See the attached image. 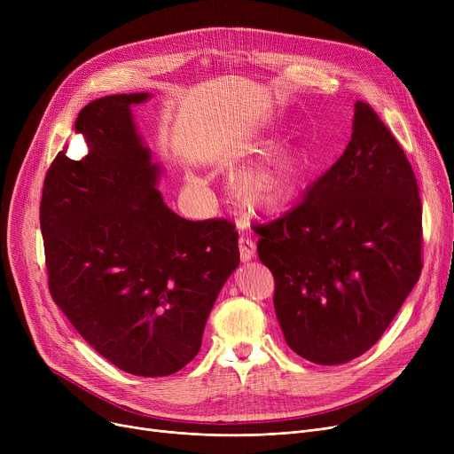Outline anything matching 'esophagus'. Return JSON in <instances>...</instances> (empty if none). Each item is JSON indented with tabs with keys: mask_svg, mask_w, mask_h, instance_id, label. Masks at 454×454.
I'll return each mask as SVG.
<instances>
[{
	"mask_svg": "<svg viewBox=\"0 0 454 454\" xmlns=\"http://www.w3.org/2000/svg\"><path fill=\"white\" fill-rule=\"evenodd\" d=\"M239 255H241L243 263L252 261L255 255V243L252 239H248V237H241L239 239Z\"/></svg>",
	"mask_w": 454,
	"mask_h": 454,
	"instance_id": "34e87169",
	"label": "esophagus"
}]
</instances>
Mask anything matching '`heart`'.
Listing matches in <instances>:
<instances>
[{"label": "heart", "instance_id": "1", "mask_svg": "<svg viewBox=\"0 0 454 454\" xmlns=\"http://www.w3.org/2000/svg\"><path fill=\"white\" fill-rule=\"evenodd\" d=\"M311 154L298 143L281 147L233 182V199L254 217L291 209L309 182Z\"/></svg>", "mask_w": 454, "mask_h": 454}]
</instances>
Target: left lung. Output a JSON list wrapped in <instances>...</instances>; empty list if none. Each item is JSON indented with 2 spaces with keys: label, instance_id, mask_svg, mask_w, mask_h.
Wrapping results in <instances>:
<instances>
[{
  "label": "left lung",
  "instance_id": "8db88e82",
  "mask_svg": "<svg viewBox=\"0 0 454 454\" xmlns=\"http://www.w3.org/2000/svg\"><path fill=\"white\" fill-rule=\"evenodd\" d=\"M255 233L293 351L333 366L380 339L421 274V200L407 156L370 105L355 103L351 141L303 200Z\"/></svg>",
  "mask_w": 454,
  "mask_h": 454
}]
</instances>
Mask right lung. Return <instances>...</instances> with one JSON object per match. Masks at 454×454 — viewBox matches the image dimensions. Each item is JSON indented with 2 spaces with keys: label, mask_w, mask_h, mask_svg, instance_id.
Instances as JSON below:
<instances>
[{
  "label": "right lung",
  "mask_w": 454,
  "mask_h": 454,
  "mask_svg": "<svg viewBox=\"0 0 454 454\" xmlns=\"http://www.w3.org/2000/svg\"><path fill=\"white\" fill-rule=\"evenodd\" d=\"M149 98L106 95L79 112L88 154H57L40 228L50 293L79 335L119 370L165 377L199 353L239 265V235L226 219L187 221L163 202L161 167L130 110Z\"/></svg>",
  "instance_id": "obj_1"
}]
</instances>
